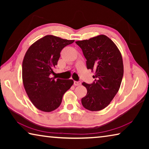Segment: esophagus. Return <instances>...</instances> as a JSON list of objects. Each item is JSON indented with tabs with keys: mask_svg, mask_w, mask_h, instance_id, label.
Returning a JSON list of instances; mask_svg holds the SVG:
<instances>
[{
	"mask_svg": "<svg viewBox=\"0 0 149 149\" xmlns=\"http://www.w3.org/2000/svg\"><path fill=\"white\" fill-rule=\"evenodd\" d=\"M74 84L75 86H79V85H81V83L80 81H75Z\"/></svg>",
	"mask_w": 149,
	"mask_h": 149,
	"instance_id": "34e87169",
	"label": "esophagus"
}]
</instances>
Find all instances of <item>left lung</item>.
<instances>
[{"label": "left lung", "instance_id": "left-lung-1", "mask_svg": "<svg viewBox=\"0 0 149 149\" xmlns=\"http://www.w3.org/2000/svg\"><path fill=\"white\" fill-rule=\"evenodd\" d=\"M82 49L87 69L95 72L92 84L84 82L87 93L81 99L84 107L99 111L110 104L120 89L123 75L122 56L109 37L100 35L88 40L75 42Z\"/></svg>", "mask_w": 149, "mask_h": 149}]
</instances>
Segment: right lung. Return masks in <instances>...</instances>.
Segmentation results:
<instances>
[{"label":"right lung","mask_w":149,"mask_h":149,"mask_svg":"<svg viewBox=\"0 0 149 149\" xmlns=\"http://www.w3.org/2000/svg\"><path fill=\"white\" fill-rule=\"evenodd\" d=\"M74 42L46 35L27 49L22 62V80L30 100L37 109L46 112L59 107L64 93L74 84L72 79H55L53 68L63 48Z\"/></svg>","instance_id":"add662e5"}]
</instances>
